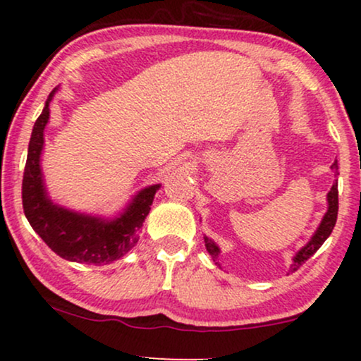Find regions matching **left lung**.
I'll use <instances>...</instances> for the list:
<instances>
[{"label": "left lung", "mask_w": 361, "mask_h": 361, "mask_svg": "<svg viewBox=\"0 0 361 361\" xmlns=\"http://www.w3.org/2000/svg\"><path fill=\"white\" fill-rule=\"evenodd\" d=\"M330 169L335 172V176H338L337 159L334 161V164L330 166ZM327 204H329L327 212H325L322 220H320V225L317 226V230L314 231V235L310 236V240L307 241V243H305L302 248H300L298 253L294 255L293 263L289 264V273H294V271H298L300 266H302L305 261H307L310 256H312L315 251H317L320 246L324 245V241L329 238L330 233H332L335 221H337V214H338V184H337V180L334 182L332 189L329 190ZM205 248L210 253L212 258H214V261L219 258V255H220L219 245H216L212 238H209V236H205ZM216 264H219V263H216Z\"/></svg>", "instance_id": "8db88e82"}]
</instances>
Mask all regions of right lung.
Wrapping results in <instances>:
<instances>
[{
	"label": "right lung",
	"instance_id": "obj_1",
	"mask_svg": "<svg viewBox=\"0 0 361 361\" xmlns=\"http://www.w3.org/2000/svg\"><path fill=\"white\" fill-rule=\"evenodd\" d=\"M49 95L44 110L34 123L23 177V209L32 230L61 258L83 264H110L120 259L140 240L142 221L149 214L161 184L147 185L118 212L115 216L82 214L56 204L49 195L41 167L46 130L54 95Z\"/></svg>",
	"mask_w": 361,
	"mask_h": 361
}]
</instances>
